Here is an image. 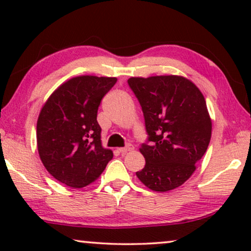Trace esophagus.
<instances>
[{"label": "esophagus", "instance_id": "34e87169", "mask_svg": "<svg viewBox=\"0 0 251 251\" xmlns=\"http://www.w3.org/2000/svg\"><path fill=\"white\" fill-rule=\"evenodd\" d=\"M132 150H133V146L131 145V144H128V145H126V147H122V149H119L120 153H122V154L128 153V152H130V151H132Z\"/></svg>", "mask_w": 251, "mask_h": 251}]
</instances>
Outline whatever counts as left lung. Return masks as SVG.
I'll return each mask as SVG.
<instances>
[{
    "label": "left lung",
    "mask_w": 251,
    "mask_h": 251,
    "mask_svg": "<svg viewBox=\"0 0 251 251\" xmlns=\"http://www.w3.org/2000/svg\"><path fill=\"white\" fill-rule=\"evenodd\" d=\"M149 137L139 151L145 167L136 175L156 192L183 185L195 171L211 138V120L197 85L177 75L130 77Z\"/></svg>",
    "instance_id": "left-lung-1"
}]
</instances>
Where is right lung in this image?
<instances>
[{
    "label": "right lung",
    "instance_id": "1",
    "mask_svg": "<svg viewBox=\"0 0 251 251\" xmlns=\"http://www.w3.org/2000/svg\"><path fill=\"white\" fill-rule=\"evenodd\" d=\"M116 77L83 75L58 87L41 109L37 150L43 166L58 181L81 188L100 176L113 157L101 146L97 112Z\"/></svg>",
    "mask_w": 251,
    "mask_h": 251
}]
</instances>
